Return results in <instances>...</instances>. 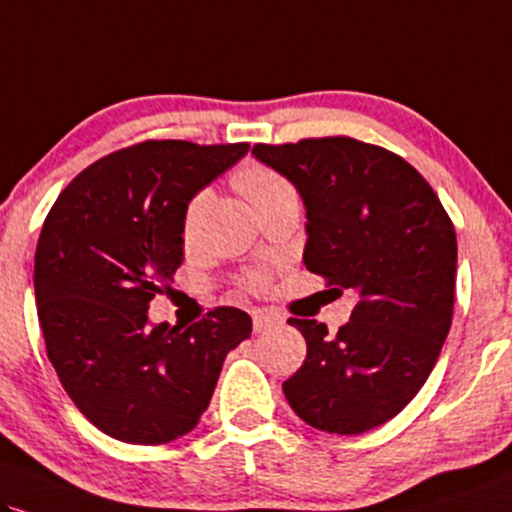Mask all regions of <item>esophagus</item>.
I'll return each mask as SVG.
<instances>
[{"mask_svg":"<svg viewBox=\"0 0 512 512\" xmlns=\"http://www.w3.org/2000/svg\"><path fill=\"white\" fill-rule=\"evenodd\" d=\"M254 315V332H266V330H275V327L282 325V318L273 311H258L251 313Z\"/></svg>","mask_w":512,"mask_h":512,"instance_id":"34e87169","label":"esophagus"}]
</instances>
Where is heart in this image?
Here are the masks:
<instances>
[{
    "mask_svg": "<svg viewBox=\"0 0 512 512\" xmlns=\"http://www.w3.org/2000/svg\"><path fill=\"white\" fill-rule=\"evenodd\" d=\"M235 185L254 208L268 204V201H273L277 197H285V194H294L292 185H289L282 175H277L273 168L261 166V163H244V166L237 170ZM201 204H204V197L192 199V204L187 206L185 223H182L185 242H194L199 235Z\"/></svg>",
    "mask_w": 512,
    "mask_h": 512,
    "instance_id": "obj_1",
    "label": "heart"
}]
</instances>
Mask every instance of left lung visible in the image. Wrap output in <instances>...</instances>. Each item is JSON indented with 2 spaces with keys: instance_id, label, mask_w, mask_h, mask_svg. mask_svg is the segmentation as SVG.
<instances>
[{
  "instance_id": "obj_1",
  "label": "left lung",
  "mask_w": 512,
  "mask_h": 512,
  "mask_svg": "<svg viewBox=\"0 0 512 512\" xmlns=\"http://www.w3.org/2000/svg\"><path fill=\"white\" fill-rule=\"evenodd\" d=\"M251 154L304 201V266L356 294L334 337L318 320H289L306 339L304 365L282 384L289 406L320 432L375 430L418 394L446 342L453 223L418 170L382 147L323 137Z\"/></svg>"
}]
</instances>
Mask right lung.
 Listing matches in <instances>:
<instances>
[{
    "label": "right lung",
    "mask_w": 512,
    "mask_h": 512,
    "mask_svg": "<svg viewBox=\"0 0 512 512\" xmlns=\"http://www.w3.org/2000/svg\"><path fill=\"white\" fill-rule=\"evenodd\" d=\"M249 144L142 142L113 151L56 199L35 251L47 356L75 406L125 444H168L199 425L225 356L251 337L239 308L197 325L151 323L182 266L185 211Z\"/></svg>",
    "instance_id": "obj_1"
}]
</instances>
